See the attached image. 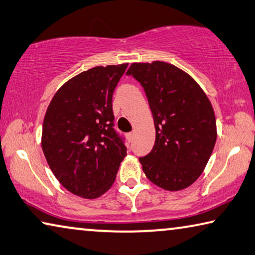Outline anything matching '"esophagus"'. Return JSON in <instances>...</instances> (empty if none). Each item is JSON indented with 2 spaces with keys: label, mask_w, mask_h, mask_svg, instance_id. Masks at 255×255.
Returning <instances> with one entry per match:
<instances>
[{
  "label": "esophagus",
  "mask_w": 255,
  "mask_h": 255,
  "mask_svg": "<svg viewBox=\"0 0 255 255\" xmlns=\"http://www.w3.org/2000/svg\"><path fill=\"white\" fill-rule=\"evenodd\" d=\"M126 136H127V139L129 140V142H131V140L134 139V132H128Z\"/></svg>",
  "instance_id": "esophagus-1"
}]
</instances>
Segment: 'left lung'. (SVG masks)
Returning a JSON list of instances; mask_svg holds the SVG:
<instances>
[{
    "mask_svg": "<svg viewBox=\"0 0 255 255\" xmlns=\"http://www.w3.org/2000/svg\"><path fill=\"white\" fill-rule=\"evenodd\" d=\"M127 75L142 85L155 126V143L139 162L147 178L165 191H180L203 172L217 139L216 116L208 96L173 64L132 63Z\"/></svg>",
    "mask_w": 255,
    "mask_h": 255,
    "instance_id": "obj_1",
    "label": "left lung"
}]
</instances>
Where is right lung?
<instances>
[{
  "mask_svg": "<svg viewBox=\"0 0 255 255\" xmlns=\"http://www.w3.org/2000/svg\"><path fill=\"white\" fill-rule=\"evenodd\" d=\"M128 63L95 67L63 84L50 102L42 148L56 179L84 199L110 189L127 148L115 130L113 91Z\"/></svg>",
  "mask_w": 255,
  "mask_h": 255,
  "instance_id": "add662e5",
  "label": "right lung"
}]
</instances>
